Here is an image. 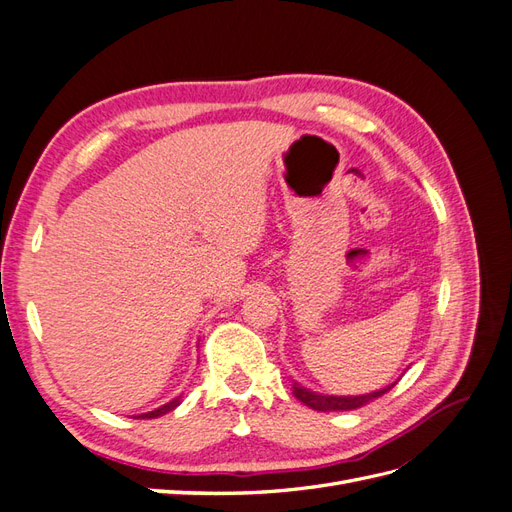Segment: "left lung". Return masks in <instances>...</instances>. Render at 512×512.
<instances>
[{
  "mask_svg": "<svg viewBox=\"0 0 512 512\" xmlns=\"http://www.w3.org/2000/svg\"><path fill=\"white\" fill-rule=\"evenodd\" d=\"M397 382L384 386V389L380 391H374V393H367V395H356V397H335V395H320V393H314L305 389V386L294 382L292 384V395L297 397L299 401H303L305 406H309L312 410H318V412H331V410H356L361 408L365 404H369V401H374L378 397H382L384 393H389L393 386Z\"/></svg>",
  "mask_w": 512,
  "mask_h": 512,
  "instance_id": "1",
  "label": "left lung"
}]
</instances>
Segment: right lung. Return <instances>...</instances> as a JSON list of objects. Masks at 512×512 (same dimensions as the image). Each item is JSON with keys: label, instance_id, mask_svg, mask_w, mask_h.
I'll return each instance as SVG.
<instances>
[{"label": "right lung", "instance_id": "obj_1", "mask_svg": "<svg viewBox=\"0 0 512 512\" xmlns=\"http://www.w3.org/2000/svg\"><path fill=\"white\" fill-rule=\"evenodd\" d=\"M179 404H181V397H177V399H173V401H168V404L160 406L158 410L141 414V416H136V418H158V416H162V414H166V412H170V410H175Z\"/></svg>", "mask_w": 512, "mask_h": 512}]
</instances>
